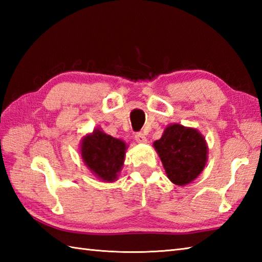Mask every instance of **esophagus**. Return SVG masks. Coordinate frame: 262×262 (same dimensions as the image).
<instances>
[{
	"instance_id": "1",
	"label": "esophagus",
	"mask_w": 262,
	"mask_h": 262,
	"mask_svg": "<svg viewBox=\"0 0 262 262\" xmlns=\"http://www.w3.org/2000/svg\"><path fill=\"white\" fill-rule=\"evenodd\" d=\"M135 141L137 143H146V136L143 133H136L135 134Z\"/></svg>"
}]
</instances>
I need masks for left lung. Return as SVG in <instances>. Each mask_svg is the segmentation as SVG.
<instances>
[{
	"label": "left lung",
	"mask_w": 262,
	"mask_h": 262,
	"mask_svg": "<svg viewBox=\"0 0 262 262\" xmlns=\"http://www.w3.org/2000/svg\"><path fill=\"white\" fill-rule=\"evenodd\" d=\"M169 179L185 186L200 174L207 161V144L193 128L179 124L165 128L162 137L154 142Z\"/></svg>",
	"instance_id": "left-lung-1"
}]
</instances>
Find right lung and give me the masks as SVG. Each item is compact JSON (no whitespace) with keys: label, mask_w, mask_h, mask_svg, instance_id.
Here are the masks:
<instances>
[{"label":"right lung","mask_w":262,"mask_h":262,"mask_svg":"<svg viewBox=\"0 0 262 262\" xmlns=\"http://www.w3.org/2000/svg\"><path fill=\"white\" fill-rule=\"evenodd\" d=\"M126 144L96 129L82 141L81 154L86 166L105 182L117 179L125 160Z\"/></svg>","instance_id":"1"}]
</instances>
